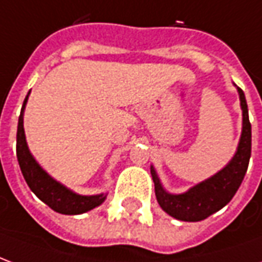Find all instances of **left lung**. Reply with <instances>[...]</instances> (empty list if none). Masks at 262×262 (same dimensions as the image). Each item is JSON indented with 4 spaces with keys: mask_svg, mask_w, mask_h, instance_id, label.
<instances>
[{
    "mask_svg": "<svg viewBox=\"0 0 262 262\" xmlns=\"http://www.w3.org/2000/svg\"><path fill=\"white\" fill-rule=\"evenodd\" d=\"M240 105L243 111L242 137L237 146V151L230 163L223 170L216 172L195 187L189 188L184 193H168L165 191L154 167H150L154 181V191L157 202L167 213L184 222H199L209 217L230 202L243 178L247 172L248 161L251 156V123L248 119V108L242 88L237 86Z\"/></svg>",
    "mask_w": 262,
    "mask_h": 262,
    "instance_id": "8db88e82",
    "label": "left lung"
}]
</instances>
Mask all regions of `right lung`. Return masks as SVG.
<instances>
[{
    "label": "right lung",
    "instance_id": "obj_1",
    "mask_svg": "<svg viewBox=\"0 0 262 262\" xmlns=\"http://www.w3.org/2000/svg\"><path fill=\"white\" fill-rule=\"evenodd\" d=\"M28 97H29V94L26 95L25 101H24V106L20 109L19 120H18L16 157H18L20 171L24 174L26 184L31 188V191L40 201L46 203L49 208L63 214L85 213L88 210L99 206L106 199V195L99 193V195L86 196V195H78V193L73 192L63 184L53 180L40 165L37 164L36 160L33 159V156L28 148L25 130H24V111H25V105L28 102Z\"/></svg>",
    "mask_w": 262,
    "mask_h": 262
}]
</instances>
